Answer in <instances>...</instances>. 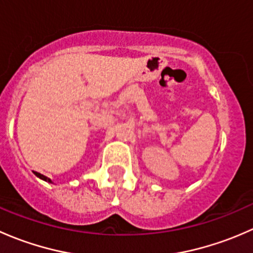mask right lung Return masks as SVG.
Instances as JSON below:
<instances>
[{
	"instance_id": "1",
	"label": "right lung",
	"mask_w": 253,
	"mask_h": 253,
	"mask_svg": "<svg viewBox=\"0 0 253 253\" xmlns=\"http://www.w3.org/2000/svg\"><path fill=\"white\" fill-rule=\"evenodd\" d=\"M34 174H35V176H38V177H39V178H42V180L46 181V182L53 183V182H52V180H51V178H48V177H46V176L42 175V174H40V172H34Z\"/></svg>"
}]
</instances>
